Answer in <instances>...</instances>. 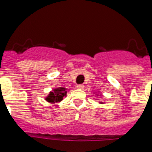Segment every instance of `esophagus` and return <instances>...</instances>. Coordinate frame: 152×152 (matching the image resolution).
Instances as JSON below:
<instances>
[{
	"instance_id": "34e87169",
	"label": "esophagus",
	"mask_w": 152,
	"mask_h": 152,
	"mask_svg": "<svg viewBox=\"0 0 152 152\" xmlns=\"http://www.w3.org/2000/svg\"><path fill=\"white\" fill-rule=\"evenodd\" d=\"M77 88L79 89H84V85H83V84H80V85L77 86Z\"/></svg>"
}]
</instances>
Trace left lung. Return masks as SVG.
<instances>
[{
  "instance_id": "obj_1",
  "label": "left lung",
  "mask_w": 152,
  "mask_h": 152,
  "mask_svg": "<svg viewBox=\"0 0 152 152\" xmlns=\"http://www.w3.org/2000/svg\"><path fill=\"white\" fill-rule=\"evenodd\" d=\"M99 103H102H102H103V102H100Z\"/></svg>"
}]
</instances>
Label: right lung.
Here are the masks:
<instances>
[{
  "label": "right lung",
  "instance_id": "right-lung-1",
  "mask_svg": "<svg viewBox=\"0 0 152 152\" xmlns=\"http://www.w3.org/2000/svg\"><path fill=\"white\" fill-rule=\"evenodd\" d=\"M67 91L66 88L63 87H59L56 89H54L53 92H50V94L47 96V97L45 99L49 102L51 103H55V102H60V101L63 99V97L66 96Z\"/></svg>",
  "mask_w": 152,
  "mask_h": 152
}]
</instances>
